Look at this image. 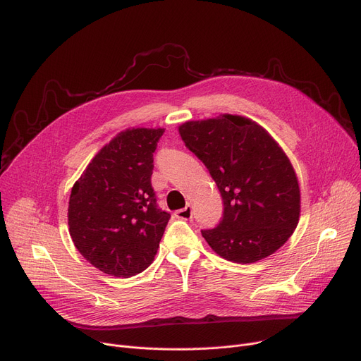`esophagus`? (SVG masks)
Segmentation results:
<instances>
[{"label": "esophagus", "mask_w": 361, "mask_h": 361, "mask_svg": "<svg viewBox=\"0 0 361 361\" xmlns=\"http://www.w3.org/2000/svg\"><path fill=\"white\" fill-rule=\"evenodd\" d=\"M176 216H177L178 219L188 221V219L193 218V210H191V206H190V204H187L185 207H183V209H180V210H177V212H176Z\"/></svg>", "instance_id": "obj_1"}]
</instances>
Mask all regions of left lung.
Instances as JSON below:
<instances>
[{"mask_svg":"<svg viewBox=\"0 0 361 361\" xmlns=\"http://www.w3.org/2000/svg\"><path fill=\"white\" fill-rule=\"evenodd\" d=\"M185 147L209 170L224 199V219L202 231L222 258L251 264L276 252L295 232L300 188L276 139L239 114L188 120L178 126Z\"/></svg>","mask_w":361,"mask_h":361,"instance_id":"left-lung-1","label":"left lung"}]
</instances>
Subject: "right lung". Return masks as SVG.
I'll use <instances>...</instances> for the list:
<instances>
[{"instance_id": "right-lung-1", "label": "right lung", "mask_w": 361, "mask_h": 361, "mask_svg": "<svg viewBox=\"0 0 361 361\" xmlns=\"http://www.w3.org/2000/svg\"><path fill=\"white\" fill-rule=\"evenodd\" d=\"M164 128H129L94 155L71 190L68 226L75 248L104 274L147 270L170 213L157 209L154 152Z\"/></svg>"}]
</instances>
